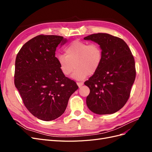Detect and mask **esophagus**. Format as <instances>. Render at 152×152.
I'll return each instance as SVG.
<instances>
[{"mask_svg":"<svg viewBox=\"0 0 152 152\" xmlns=\"http://www.w3.org/2000/svg\"><path fill=\"white\" fill-rule=\"evenodd\" d=\"M77 84L79 87H80L82 85H83V82H77Z\"/></svg>","mask_w":152,"mask_h":152,"instance_id":"1","label":"esophagus"}]
</instances>
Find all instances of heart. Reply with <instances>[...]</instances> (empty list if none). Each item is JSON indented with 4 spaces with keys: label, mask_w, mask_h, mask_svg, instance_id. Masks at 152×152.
<instances>
[{
    "label": "heart",
    "mask_w": 152,
    "mask_h": 152,
    "mask_svg": "<svg viewBox=\"0 0 152 152\" xmlns=\"http://www.w3.org/2000/svg\"><path fill=\"white\" fill-rule=\"evenodd\" d=\"M65 54H59L57 61L64 75H70L75 67L72 77L82 80L95 73L102 62V50L98 44L74 41L67 46Z\"/></svg>",
    "instance_id": "heart-1"
}]
</instances>
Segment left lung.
Returning <instances> with one entry per match:
<instances>
[{
	"label": "left lung",
	"mask_w": 152,
	"mask_h": 152,
	"mask_svg": "<svg viewBox=\"0 0 152 152\" xmlns=\"http://www.w3.org/2000/svg\"><path fill=\"white\" fill-rule=\"evenodd\" d=\"M102 50V64L84 84L90 89L87 107L94 113L112 114L121 109L129 98L136 77L134 57L124 41L108 34L88 35Z\"/></svg>",
	"instance_id": "obj_1"
}]
</instances>
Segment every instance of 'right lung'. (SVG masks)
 Listing matches in <instances>:
<instances>
[{
    "mask_svg": "<svg viewBox=\"0 0 152 152\" xmlns=\"http://www.w3.org/2000/svg\"><path fill=\"white\" fill-rule=\"evenodd\" d=\"M66 42L61 36L40 35L23 45L16 56L15 86L28 111L44 121L60 117L79 88L61 73L55 57L58 45Z\"/></svg>",
    "mask_w": 152,
    "mask_h": 152,
    "instance_id": "obj_1",
    "label": "right lung"
}]
</instances>
